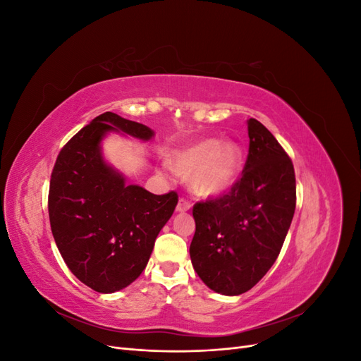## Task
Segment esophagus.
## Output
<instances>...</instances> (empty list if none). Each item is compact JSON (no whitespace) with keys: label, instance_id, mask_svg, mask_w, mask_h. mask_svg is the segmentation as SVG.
Masks as SVG:
<instances>
[{"label":"esophagus","instance_id":"obj_1","mask_svg":"<svg viewBox=\"0 0 361 361\" xmlns=\"http://www.w3.org/2000/svg\"><path fill=\"white\" fill-rule=\"evenodd\" d=\"M190 207H191V204L188 203V200H185V199H179V202H178V206H176V212H187V211H190Z\"/></svg>","mask_w":361,"mask_h":361}]
</instances>
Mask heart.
<instances>
[{
  "instance_id": "obj_1",
  "label": "heart",
  "mask_w": 361,
  "mask_h": 361,
  "mask_svg": "<svg viewBox=\"0 0 361 361\" xmlns=\"http://www.w3.org/2000/svg\"><path fill=\"white\" fill-rule=\"evenodd\" d=\"M170 167L190 178L191 191L203 199L220 197L236 183L243 170V150L235 143L206 138L170 155Z\"/></svg>"
}]
</instances>
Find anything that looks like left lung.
<instances>
[{
    "label": "left lung",
    "instance_id": "1",
    "mask_svg": "<svg viewBox=\"0 0 361 361\" xmlns=\"http://www.w3.org/2000/svg\"><path fill=\"white\" fill-rule=\"evenodd\" d=\"M247 125L241 179L223 197L192 207V267L207 288L228 297L250 290L274 265L297 202L290 158L256 118Z\"/></svg>",
    "mask_w": 361,
    "mask_h": 361
}]
</instances>
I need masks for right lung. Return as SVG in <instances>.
I'll return each instance as SVG.
<instances>
[{
    "instance_id": "1",
    "label": "right lung",
    "mask_w": 361,
    "mask_h": 361,
    "mask_svg": "<svg viewBox=\"0 0 361 361\" xmlns=\"http://www.w3.org/2000/svg\"><path fill=\"white\" fill-rule=\"evenodd\" d=\"M108 134L141 141L155 133L106 111L61 149L49 183L51 231L72 274L101 293L122 290L146 268L155 239L178 204V194L155 195L108 164Z\"/></svg>"
}]
</instances>
